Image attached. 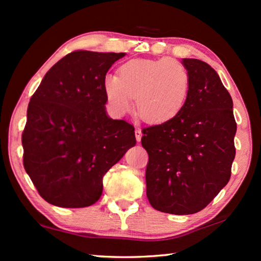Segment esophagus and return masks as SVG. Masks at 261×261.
<instances>
[{"label":"esophagus","mask_w":261,"mask_h":261,"mask_svg":"<svg viewBox=\"0 0 261 261\" xmlns=\"http://www.w3.org/2000/svg\"><path fill=\"white\" fill-rule=\"evenodd\" d=\"M135 136H136L137 141L141 140V136H143V134H141V130L139 129V127H137V129L135 130Z\"/></svg>","instance_id":"obj_1"}]
</instances>
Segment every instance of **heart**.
I'll use <instances>...</instances> for the list:
<instances>
[{
	"mask_svg": "<svg viewBox=\"0 0 261 261\" xmlns=\"http://www.w3.org/2000/svg\"><path fill=\"white\" fill-rule=\"evenodd\" d=\"M189 85L187 69L169 57L130 60L118 68V76L108 74L103 79L112 112H130L135 98L137 114L147 123L174 118L184 107Z\"/></svg>",
	"mask_w": 261,
	"mask_h": 261,
	"instance_id": "heart-1",
	"label": "heart"
}]
</instances>
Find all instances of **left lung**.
Instances as JSON below:
<instances>
[{"label": "left lung", "mask_w": 261, "mask_h": 261, "mask_svg": "<svg viewBox=\"0 0 261 261\" xmlns=\"http://www.w3.org/2000/svg\"><path fill=\"white\" fill-rule=\"evenodd\" d=\"M190 85L174 118L143 129L146 194L163 213L187 215L210 204L230 179L237 125L231 96L206 62L183 59Z\"/></svg>", "instance_id": "1"}]
</instances>
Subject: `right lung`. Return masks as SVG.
Returning a JSON list of instances; mask_svg holds the SVG:
<instances>
[{
	"label": "right lung",
	"mask_w": 261,
	"mask_h": 261,
	"mask_svg": "<svg viewBox=\"0 0 261 261\" xmlns=\"http://www.w3.org/2000/svg\"><path fill=\"white\" fill-rule=\"evenodd\" d=\"M125 53L76 50L49 69L30 100L23 163L47 202L93 205L102 178L136 145L135 127L106 114L103 79Z\"/></svg>",
	"instance_id": "add662e5"
}]
</instances>
